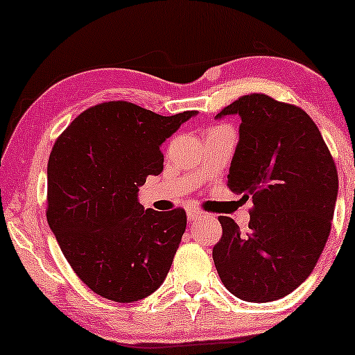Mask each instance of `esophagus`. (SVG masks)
<instances>
[{
  "label": "esophagus",
  "mask_w": 355,
  "mask_h": 355,
  "mask_svg": "<svg viewBox=\"0 0 355 355\" xmlns=\"http://www.w3.org/2000/svg\"><path fill=\"white\" fill-rule=\"evenodd\" d=\"M203 213L200 210H197V208H189L187 210V218L189 221H197L198 218H202Z\"/></svg>",
  "instance_id": "1"
}]
</instances>
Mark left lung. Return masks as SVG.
Wrapping results in <instances>:
<instances>
[{
  "instance_id": "left-lung-1",
  "label": "left lung",
  "mask_w": 355,
  "mask_h": 355,
  "mask_svg": "<svg viewBox=\"0 0 355 355\" xmlns=\"http://www.w3.org/2000/svg\"><path fill=\"white\" fill-rule=\"evenodd\" d=\"M241 118L227 187L252 198L249 232L220 216L213 261L225 288L245 302H270L299 288L327 244L338 171L317 124L299 106L244 95L215 118Z\"/></svg>"
}]
</instances>
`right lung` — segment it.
I'll return each mask as SVG.
<instances>
[{
    "label": "right lung",
    "instance_id": "obj_1",
    "mask_svg": "<svg viewBox=\"0 0 355 355\" xmlns=\"http://www.w3.org/2000/svg\"><path fill=\"white\" fill-rule=\"evenodd\" d=\"M192 116L108 101L77 116L55 142L48 225L76 275L101 297L135 302L166 278L186 211L145 210L139 187L163 171L159 147Z\"/></svg>",
    "mask_w": 355,
    "mask_h": 355
}]
</instances>
